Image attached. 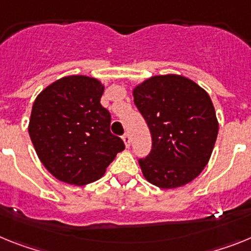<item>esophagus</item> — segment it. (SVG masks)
I'll list each match as a JSON object with an SVG mask.
<instances>
[{
	"label": "esophagus",
	"instance_id": "esophagus-1",
	"mask_svg": "<svg viewBox=\"0 0 251 251\" xmlns=\"http://www.w3.org/2000/svg\"><path fill=\"white\" fill-rule=\"evenodd\" d=\"M123 140H124V144L126 145V148L130 147V144H131V139H130V135H128L127 132H125V134H124Z\"/></svg>",
	"mask_w": 251,
	"mask_h": 251
}]
</instances>
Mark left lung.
<instances>
[{
	"label": "left lung",
	"mask_w": 251,
	"mask_h": 251,
	"mask_svg": "<svg viewBox=\"0 0 251 251\" xmlns=\"http://www.w3.org/2000/svg\"><path fill=\"white\" fill-rule=\"evenodd\" d=\"M132 95L151 134V151L139 159L144 177L163 189L192 182L210 160L219 134L208 93L188 78L167 74L144 80Z\"/></svg>",
	"instance_id": "left-lung-1"
}]
</instances>
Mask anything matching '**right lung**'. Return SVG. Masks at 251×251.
Segmentation results:
<instances>
[{
	"instance_id": "obj_1",
	"label": "right lung",
	"mask_w": 251,
	"mask_h": 251,
	"mask_svg": "<svg viewBox=\"0 0 251 251\" xmlns=\"http://www.w3.org/2000/svg\"><path fill=\"white\" fill-rule=\"evenodd\" d=\"M103 84L68 75L43 89L32 104L29 135L40 162L56 179L84 186L100 179L125 149L111 134V115L101 104Z\"/></svg>"
}]
</instances>
